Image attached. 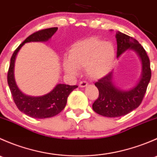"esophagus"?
<instances>
[{
	"label": "esophagus",
	"mask_w": 157,
	"mask_h": 157,
	"mask_svg": "<svg viewBox=\"0 0 157 157\" xmlns=\"http://www.w3.org/2000/svg\"><path fill=\"white\" fill-rule=\"evenodd\" d=\"M87 85H88V83L86 81V80H82V81L80 82L79 86H80V87H85V86H86Z\"/></svg>",
	"instance_id": "34e87169"
}]
</instances>
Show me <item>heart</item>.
Instances as JSON below:
<instances>
[{
    "label": "heart",
    "instance_id": "1",
    "mask_svg": "<svg viewBox=\"0 0 157 157\" xmlns=\"http://www.w3.org/2000/svg\"><path fill=\"white\" fill-rule=\"evenodd\" d=\"M113 44L96 37L74 42L68 51V59L64 61L66 72L76 74L78 68H86L89 77L99 79L109 74L115 64Z\"/></svg>",
    "mask_w": 157,
    "mask_h": 157
}]
</instances>
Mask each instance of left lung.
I'll use <instances>...</instances> for the list:
<instances>
[{
  "label": "left lung",
  "mask_w": 157,
  "mask_h": 157,
  "mask_svg": "<svg viewBox=\"0 0 157 157\" xmlns=\"http://www.w3.org/2000/svg\"><path fill=\"white\" fill-rule=\"evenodd\" d=\"M117 58L128 49L137 52L142 62V74L137 84L131 90H121L112 83V72L99 79L95 86L99 90V97L93 102V109L99 115L109 118L125 115L141 103L151 78L149 57L141 45L134 38L118 32L116 33Z\"/></svg>",
  "instance_id": "8db88e82"
}]
</instances>
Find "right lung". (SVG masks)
Wrapping results in <instances>:
<instances>
[{"mask_svg":"<svg viewBox=\"0 0 157 157\" xmlns=\"http://www.w3.org/2000/svg\"><path fill=\"white\" fill-rule=\"evenodd\" d=\"M58 30V27L49 28L36 32L26 38L18 48L14 51L10 58V64L7 73V83L10 87L13 99L19 110L28 116L34 118H51L58 115L65 107L70 93L77 86L66 84L56 85L55 88L47 94L42 96H29L22 93L16 84L14 80L13 68L15 58L19 50L26 42H46Z\"/></svg>","mask_w":157,"mask_h":157,"instance_id":"add662e5","label":"right lung"}]
</instances>
